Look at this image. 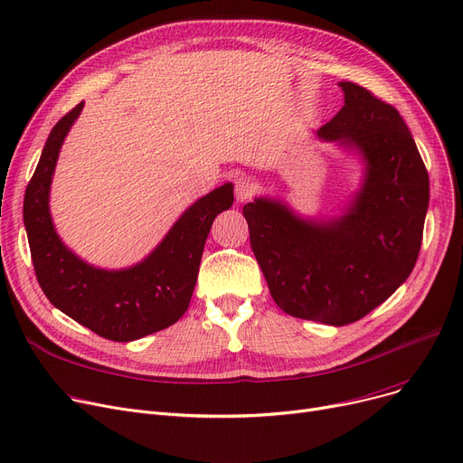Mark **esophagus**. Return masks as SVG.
I'll return each instance as SVG.
<instances>
[{
  "label": "esophagus",
  "instance_id": "esophagus-1",
  "mask_svg": "<svg viewBox=\"0 0 463 463\" xmlns=\"http://www.w3.org/2000/svg\"><path fill=\"white\" fill-rule=\"evenodd\" d=\"M236 193V203H248L255 194V184L250 178H240L234 187Z\"/></svg>",
  "mask_w": 463,
  "mask_h": 463
}]
</instances>
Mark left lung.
Instances as JSON below:
<instances>
[{
    "mask_svg": "<svg viewBox=\"0 0 463 463\" xmlns=\"http://www.w3.org/2000/svg\"><path fill=\"white\" fill-rule=\"evenodd\" d=\"M339 88L345 105L317 137L364 163L342 215L307 219L269 197L244 206L274 302L293 317L332 326L362 319L409 278L430 203L428 170L400 112L358 84Z\"/></svg>",
    "mask_w": 463,
    "mask_h": 463,
    "instance_id": "obj_1",
    "label": "left lung"
}]
</instances>
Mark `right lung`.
Instances as JSON below:
<instances>
[{"instance_id":"1","label":"right lung","mask_w":463,"mask_h":463,"mask_svg":"<svg viewBox=\"0 0 463 463\" xmlns=\"http://www.w3.org/2000/svg\"><path fill=\"white\" fill-rule=\"evenodd\" d=\"M84 101L67 112L46 138L24 197V225L37 281L54 307L112 342H133L175 325L189 307L204 241L217 213L234 203L232 184L193 203L144 260L105 270L72 253L58 236L51 185L61 144L80 116Z\"/></svg>"}]
</instances>
